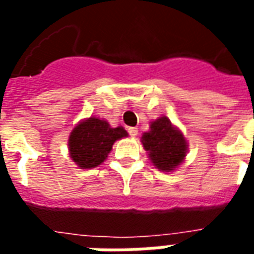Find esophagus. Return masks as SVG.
<instances>
[{"label": "esophagus", "mask_w": 254, "mask_h": 254, "mask_svg": "<svg viewBox=\"0 0 254 254\" xmlns=\"http://www.w3.org/2000/svg\"><path fill=\"white\" fill-rule=\"evenodd\" d=\"M127 133H129L132 137H136L138 134V129L137 127H129V129H127Z\"/></svg>", "instance_id": "obj_1"}]
</instances>
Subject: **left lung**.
Wrapping results in <instances>:
<instances>
[{"label":"left lung","mask_w":254,"mask_h":254,"mask_svg":"<svg viewBox=\"0 0 254 254\" xmlns=\"http://www.w3.org/2000/svg\"><path fill=\"white\" fill-rule=\"evenodd\" d=\"M151 130L141 137L144 149L151 162L162 171L176 170L188 152V143L182 132L170 122L167 117H160L151 122Z\"/></svg>","instance_id":"1"}]
</instances>
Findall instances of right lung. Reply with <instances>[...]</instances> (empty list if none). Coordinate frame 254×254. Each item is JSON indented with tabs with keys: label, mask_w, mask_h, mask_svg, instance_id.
Instances as JSON below:
<instances>
[{
	"label": "right lung",
	"mask_w": 254,
	"mask_h": 254,
	"mask_svg": "<svg viewBox=\"0 0 254 254\" xmlns=\"http://www.w3.org/2000/svg\"><path fill=\"white\" fill-rule=\"evenodd\" d=\"M127 136L122 127H111L105 120L89 117L78 122L70 132L69 155L80 169H92L105 162L117 140Z\"/></svg>",
	"instance_id": "obj_1"
}]
</instances>
